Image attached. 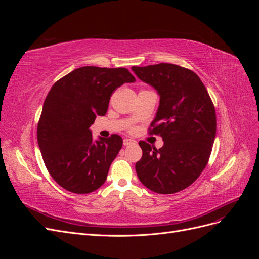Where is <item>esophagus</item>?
Returning a JSON list of instances; mask_svg holds the SVG:
<instances>
[{"label": "esophagus", "mask_w": 259, "mask_h": 259, "mask_svg": "<svg viewBox=\"0 0 259 259\" xmlns=\"http://www.w3.org/2000/svg\"><path fill=\"white\" fill-rule=\"evenodd\" d=\"M134 143H135V140L130 139V138H125V139L123 140V145H124V146H130V145L134 144Z\"/></svg>", "instance_id": "34e87169"}]
</instances>
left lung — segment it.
Listing matches in <instances>:
<instances>
[{"label":"left lung","instance_id":"8db88e82","mask_svg":"<svg viewBox=\"0 0 259 259\" xmlns=\"http://www.w3.org/2000/svg\"><path fill=\"white\" fill-rule=\"evenodd\" d=\"M138 79L160 95L149 134L164 140L156 149L139 142L143 156L135 165L140 182L162 194L193 184L208 162L216 136V112L208 92L191 70L173 64L132 67Z\"/></svg>","mask_w":259,"mask_h":259}]
</instances>
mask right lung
Instances as JSON below:
<instances>
[{
  "label": "right lung",
  "mask_w": 259,
  "mask_h": 259,
  "mask_svg": "<svg viewBox=\"0 0 259 259\" xmlns=\"http://www.w3.org/2000/svg\"><path fill=\"white\" fill-rule=\"evenodd\" d=\"M134 81L126 68L86 66L52 86L37 123V143L49 173L64 189L85 194L106 182L123 140L116 134L94 140L90 126L107 113L112 93Z\"/></svg>",
  "instance_id": "add662e5"
}]
</instances>
